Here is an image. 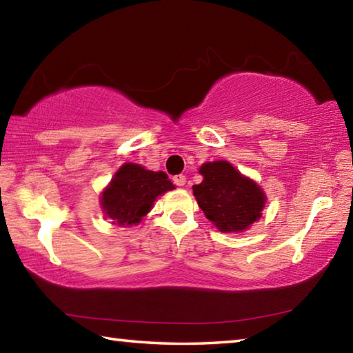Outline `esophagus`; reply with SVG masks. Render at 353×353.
<instances>
[{
	"label": "esophagus",
	"mask_w": 353,
	"mask_h": 353,
	"mask_svg": "<svg viewBox=\"0 0 353 353\" xmlns=\"http://www.w3.org/2000/svg\"><path fill=\"white\" fill-rule=\"evenodd\" d=\"M172 181H174V183L177 185V187H183L185 182H187V177H185L183 174H177L172 177Z\"/></svg>",
	"instance_id": "esophagus-1"
}]
</instances>
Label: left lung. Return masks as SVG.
I'll list each match as a JSON object with an SVG mask.
<instances>
[{"label":"left lung","mask_w":353,"mask_h":353,"mask_svg":"<svg viewBox=\"0 0 353 353\" xmlns=\"http://www.w3.org/2000/svg\"><path fill=\"white\" fill-rule=\"evenodd\" d=\"M199 172L204 181L193 185V194L207 219L219 232H243L261 218L265 193L235 166L216 160L202 165Z\"/></svg>","instance_id":"obj_1"}]
</instances>
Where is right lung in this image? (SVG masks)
Listing matches in <instances>:
<instances>
[{
	"instance_id": "right-lung-1",
	"label": "right lung",
	"mask_w": 353,
	"mask_h": 353,
	"mask_svg": "<svg viewBox=\"0 0 353 353\" xmlns=\"http://www.w3.org/2000/svg\"><path fill=\"white\" fill-rule=\"evenodd\" d=\"M174 190L163 171H149L141 165L124 163L103 191L101 205L112 224L128 227L139 224L151 212L157 196Z\"/></svg>"
}]
</instances>
